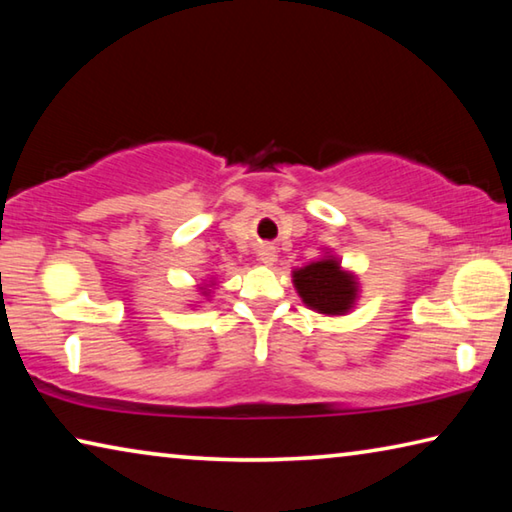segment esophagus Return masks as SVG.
<instances>
[{
    "label": "esophagus",
    "instance_id": "1",
    "mask_svg": "<svg viewBox=\"0 0 512 512\" xmlns=\"http://www.w3.org/2000/svg\"><path fill=\"white\" fill-rule=\"evenodd\" d=\"M257 257H259V262L271 266V264H275V259H277V248L273 244H262L257 250Z\"/></svg>",
    "mask_w": 512,
    "mask_h": 512
}]
</instances>
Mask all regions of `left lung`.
<instances>
[{"instance_id": "8db88e82", "label": "left lung", "mask_w": 512, "mask_h": 512, "mask_svg": "<svg viewBox=\"0 0 512 512\" xmlns=\"http://www.w3.org/2000/svg\"><path fill=\"white\" fill-rule=\"evenodd\" d=\"M293 287L309 309L323 316H345L357 305L359 282L354 273L345 271L339 257L325 253L316 262L296 268Z\"/></svg>"}]
</instances>
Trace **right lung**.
Segmentation results:
<instances>
[{
  "instance_id": "1",
  "label": "right lung",
  "mask_w": 512,
  "mask_h": 512,
  "mask_svg": "<svg viewBox=\"0 0 512 512\" xmlns=\"http://www.w3.org/2000/svg\"><path fill=\"white\" fill-rule=\"evenodd\" d=\"M210 287H214V282H210V284H205V287H201V293H203V296H210V293H212V289Z\"/></svg>"
}]
</instances>
